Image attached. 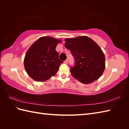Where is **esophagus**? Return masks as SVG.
Returning <instances> with one entry per match:
<instances>
[{"mask_svg":"<svg viewBox=\"0 0 129 129\" xmlns=\"http://www.w3.org/2000/svg\"><path fill=\"white\" fill-rule=\"evenodd\" d=\"M68 59L65 60V61H64V63L65 64H67V63H68Z\"/></svg>","mask_w":129,"mask_h":129,"instance_id":"34e87169","label":"esophagus"}]
</instances>
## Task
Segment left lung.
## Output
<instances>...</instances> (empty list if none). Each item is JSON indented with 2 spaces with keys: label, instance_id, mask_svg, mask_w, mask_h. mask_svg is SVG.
Segmentation results:
<instances>
[{
  "label": "left lung",
  "instance_id": "8db88e82",
  "mask_svg": "<svg viewBox=\"0 0 129 129\" xmlns=\"http://www.w3.org/2000/svg\"><path fill=\"white\" fill-rule=\"evenodd\" d=\"M65 41V47L74 58L75 65L70 70L72 76L84 84L98 79L105 67L104 54L99 46L86 36L67 39Z\"/></svg>",
  "mask_w": 129,
  "mask_h": 129
}]
</instances>
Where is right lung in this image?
Masks as SVG:
<instances>
[{"label":"right lung","mask_w":129,"mask_h":129,"mask_svg":"<svg viewBox=\"0 0 129 129\" xmlns=\"http://www.w3.org/2000/svg\"><path fill=\"white\" fill-rule=\"evenodd\" d=\"M62 41L49 36L39 38L26 53L24 67L31 78L44 82L55 76L63 62L58 58L56 47Z\"/></svg>","instance_id":"1"}]
</instances>
